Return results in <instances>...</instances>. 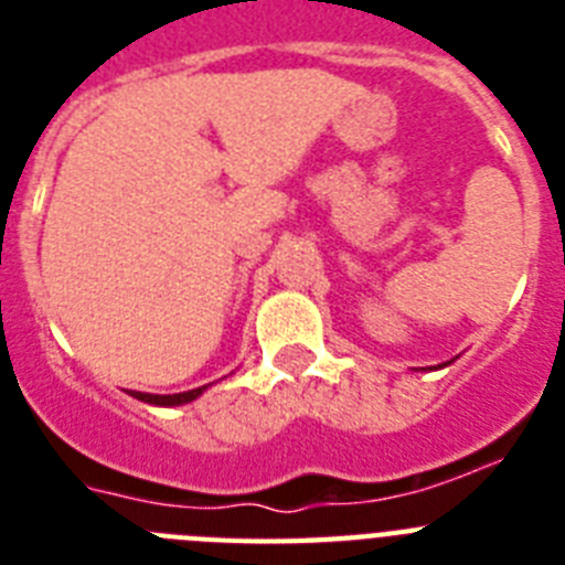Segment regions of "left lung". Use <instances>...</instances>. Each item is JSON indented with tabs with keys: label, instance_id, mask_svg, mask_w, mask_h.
Listing matches in <instances>:
<instances>
[{
	"label": "left lung",
	"instance_id": "left-lung-1",
	"mask_svg": "<svg viewBox=\"0 0 565 565\" xmlns=\"http://www.w3.org/2000/svg\"><path fill=\"white\" fill-rule=\"evenodd\" d=\"M447 364H450V362H444V367H447Z\"/></svg>",
	"mask_w": 565,
	"mask_h": 565
}]
</instances>
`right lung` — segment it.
I'll return each mask as SVG.
<instances>
[{
  "mask_svg": "<svg viewBox=\"0 0 565 565\" xmlns=\"http://www.w3.org/2000/svg\"><path fill=\"white\" fill-rule=\"evenodd\" d=\"M206 391H209V384L194 387V391H186V393H172V396H154V393H141V391H132L129 396L138 398V402L143 404H154V407H181V404H189L198 396H203Z\"/></svg>",
  "mask_w": 565,
  "mask_h": 565,
  "instance_id": "add662e5",
  "label": "right lung"
}]
</instances>
